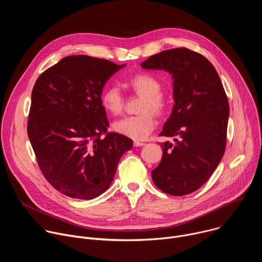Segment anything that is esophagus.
I'll return each mask as SVG.
<instances>
[{
  "instance_id": "obj_1",
  "label": "esophagus",
  "mask_w": 262,
  "mask_h": 262,
  "mask_svg": "<svg viewBox=\"0 0 262 262\" xmlns=\"http://www.w3.org/2000/svg\"><path fill=\"white\" fill-rule=\"evenodd\" d=\"M144 145H145V143H143V142H139V141L134 142L135 147H141V146H144Z\"/></svg>"
}]
</instances>
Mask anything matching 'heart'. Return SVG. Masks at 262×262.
Segmentation results:
<instances>
[{
  "instance_id": "heart-1",
  "label": "heart",
  "mask_w": 262,
  "mask_h": 262,
  "mask_svg": "<svg viewBox=\"0 0 262 262\" xmlns=\"http://www.w3.org/2000/svg\"><path fill=\"white\" fill-rule=\"evenodd\" d=\"M129 87L137 93L144 95L141 101L139 115L126 116L112 125L114 132L133 140H145L156 126L151 112L161 114L166 107V101L161 94L162 85L151 74L140 73L128 81ZM101 104L112 115H119L123 110V96L116 85L107 86L101 94Z\"/></svg>"
}]
</instances>
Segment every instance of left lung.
<instances>
[{"label":"left lung","mask_w":262,"mask_h":262,"mask_svg":"<svg viewBox=\"0 0 262 262\" xmlns=\"http://www.w3.org/2000/svg\"><path fill=\"white\" fill-rule=\"evenodd\" d=\"M144 69L168 71L173 79L174 105L161 136L163 158L152 170L163 192L184 196L211 176L226 148L229 104L213 65L185 48L163 51L141 63Z\"/></svg>","instance_id":"8db88e82"}]
</instances>
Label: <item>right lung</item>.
Segmentation results:
<instances>
[{
	"instance_id": "1",
	"label": "right lung",
	"mask_w": 262,
	"mask_h": 262,
	"mask_svg": "<svg viewBox=\"0 0 262 262\" xmlns=\"http://www.w3.org/2000/svg\"><path fill=\"white\" fill-rule=\"evenodd\" d=\"M123 65L86 55L68 56L37 79L28 136L39 168L54 188L70 198L90 200L105 192L133 141L106 134L101 104L105 83Z\"/></svg>"
}]
</instances>
